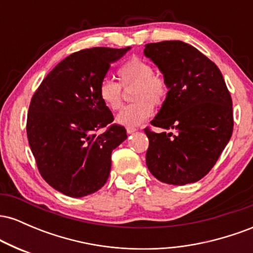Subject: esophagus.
<instances>
[{
	"instance_id": "esophagus-1",
	"label": "esophagus",
	"mask_w": 253,
	"mask_h": 253,
	"mask_svg": "<svg viewBox=\"0 0 253 253\" xmlns=\"http://www.w3.org/2000/svg\"><path fill=\"white\" fill-rule=\"evenodd\" d=\"M126 130H127V134H132V133L135 132L136 128H134V127H127Z\"/></svg>"
}]
</instances>
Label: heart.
Returning a JSON list of instances; mask_svg holds the SVG:
<instances>
[{
    "label": "heart",
    "instance_id": "heart-1",
    "mask_svg": "<svg viewBox=\"0 0 253 253\" xmlns=\"http://www.w3.org/2000/svg\"><path fill=\"white\" fill-rule=\"evenodd\" d=\"M118 76L121 85L133 86L134 103L125 107L117 117V123L123 126H138L153 113V104L161 106L168 95V85L159 75L153 74L150 63L139 58H132L119 68ZM121 85L110 78H103L98 85V97L110 110L123 106Z\"/></svg>",
    "mask_w": 253,
    "mask_h": 253
}]
</instances>
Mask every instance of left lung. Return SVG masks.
Here are the masks:
<instances>
[{
    "label": "left lung",
    "instance_id": "obj_1",
    "mask_svg": "<svg viewBox=\"0 0 253 253\" xmlns=\"http://www.w3.org/2000/svg\"><path fill=\"white\" fill-rule=\"evenodd\" d=\"M167 82V98L151 125L172 132L149 138L146 165L161 182L184 185L210 172L233 132L232 98L219 68L179 40L145 45Z\"/></svg>",
    "mask_w": 253,
    "mask_h": 253
}]
</instances>
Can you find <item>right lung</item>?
<instances>
[{
    "instance_id": "right-lung-1",
    "label": "right lung",
    "mask_w": 253,
    "mask_h": 253,
    "mask_svg": "<svg viewBox=\"0 0 253 253\" xmlns=\"http://www.w3.org/2000/svg\"><path fill=\"white\" fill-rule=\"evenodd\" d=\"M130 47H92L72 53L52 70L32 97L27 138L38 169L52 188L83 197L106 184L112 151L127 139L113 125L112 112L98 97V85L110 64Z\"/></svg>"
}]
</instances>
